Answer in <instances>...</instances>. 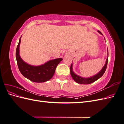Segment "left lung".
I'll return each instance as SVG.
<instances>
[{"label": "left lung", "instance_id": "left-lung-1", "mask_svg": "<svg viewBox=\"0 0 124 124\" xmlns=\"http://www.w3.org/2000/svg\"><path fill=\"white\" fill-rule=\"evenodd\" d=\"M98 32H99L100 34L102 35V33H101L99 31H98ZM108 58L106 60V63H105L104 66L102 68V69L100 70V72L99 73H97V74L95 75L93 77H89L88 78H84L83 77H81L78 76L76 73H75L72 69V63L71 64L70 66V73L71 75V77L73 78V79L74 80V81H76L77 83L78 84H89L93 83V82H95L97 80H98L100 78H101L103 76V74L106 71V70L107 69V64H108Z\"/></svg>", "mask_w": 124, "mask_h": 124}]
</instances>
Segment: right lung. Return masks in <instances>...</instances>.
Instances as JSON below:
<instances>
[{
  "mask_svg": "<svg viewBox=\"0 0 124 124\" xmlns=\"http://www.w3.org/2000/svg\"><path fill=\"white\" fill-rule=\"evenodd\" d=\"M21 39V37L16 50L17 63L21 73L28 80L37 83H42L50 80L53 77L56 67L62 58L52 59L40 66L30 65L24 62L20 57L19 47Z\"/></svg>",
  "mask_w": 124,
  "mask_h": 124,
  "instance_id": "right-lung-1",
  "label": "right lung"
}]
</instances>
